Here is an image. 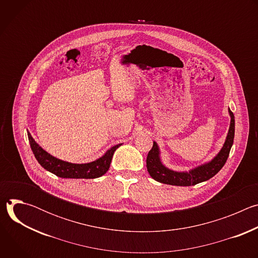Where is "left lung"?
<instances>
[{"mask_svg":"<svg viewBox=\"0 0 258 258\" xmlns=\"http://www.w3.org/2000/svg\"><path fill=\"white\" fill-rule=\"evenodd\" d=\"M229 113L231 116V124L227 140L222 150L219 151V153L210 162L198 166L188 172H178L166 168L160 161V152L158 146L155 142H153L152 149L149 151L146 160L147 170H148L152 178L159 182L167 183V185L172 186H194L196 183L205 181L214 176L227 162L232 145L234 143L235 116L230 109Z\"/></svg>","mask_w":258,"mask_h":258,"instance_id":"8db88e82","label":"left lung"}]
</instances>
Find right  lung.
I'll use <instances>...</instances> for the list:
<instances>
[{"label":"right lung","instance_id":"1","mask_svg":"<svg viewBox=\"0 0 258 258\" xmlns=\"http://www.w3.org/2000/svg\"><path fill=\"white\" fill-rule=\"evenodd\" d=\"M27 136L30 144V148L39 163L48 171L56 174L59 177L64 178H96L102 176L109 169L115 150L119 146H121V144H118L112 147V148L108 150L101 158L93 162L85 164H76L60 160L50 155L42 148V147L36 144V142L33 140L29 133H27Z\"/></svg>","mask_w":258,"mask_h":258}]
</instances>
